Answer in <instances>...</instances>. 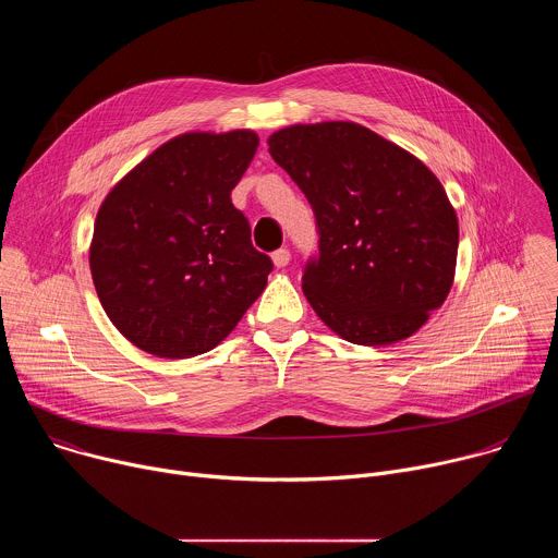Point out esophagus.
Returning <instances> with one entry per match:
<instances>
[{
    "label": "esophagus",
    "instance_id": "34e87169",
    "mask_svg": "<svg viewBox=\"0 0 558 558\" xmlns=\"http://www.w3.org/2000/svg\"><path fill=\"white\" fill-rule=\"evenodd\" d=\"M271 260H274V265H276L278 269H282V267H287V265H289V260H291V254H289V250L280 247V250H276V252L271 254Z\"/></svg>",
    "mask_w": 558,
    "mask_h": 558
}]
</instances>
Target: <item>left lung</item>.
Listing matches in <instances>:
<instances>
[{
    "instance_id": "obj_1",
    "label": "left lung",
    "mask_w": 558,
    "mask_h": 558,
    "mask_svg": "<svg viewBox=\"0 0 558 558\" xmlns=\"http://www.w3.org/2000/svg\"><path fill=\"white\" fill-rule=\"evenodd\" d=\"M267 143L315 214L320 254L302 291L317 317L362 347L411 338L454 280L459 225L439 179L353 121L289 125Z\"/></svg>"
}]
</instances>
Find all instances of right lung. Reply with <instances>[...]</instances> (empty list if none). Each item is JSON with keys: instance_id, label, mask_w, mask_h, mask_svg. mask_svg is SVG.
<instances>
[{"instance_id": "add662e5", "label": "right lung", "mask_w": 558, "mask_h": 558, "mask_svg": "<svg viewBox=\"0 0 558 558\" xmlns=\"http://www.w3.org/2000/svg\"><path fill=\"white\" fill-rule=\"evenodd\" d=\"M258 147L252 130L185 132L106 196L90 271L112 325L156 357L211 351L267 287L271 258L231 203Z\"/></svg>"}]
</instances>
